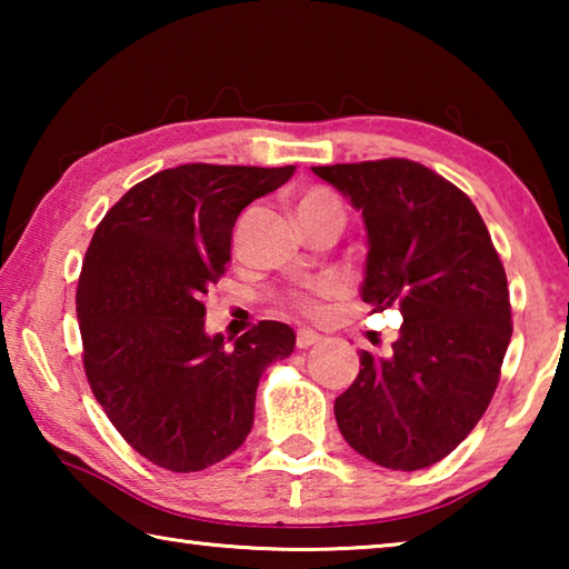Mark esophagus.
I'll return each mask as SVG.
<instances>
[{"label": "esophagus", "mask_w": 569, "mask_h": 569, "mask_svg": "<svg viewBox=\"0 0 569 569\" xmlns=\"http://www.w3.org/2000/svg\"><path fill=\"white\" fill-rule=\"evenodd\" d=\"M321 341V336L316 333V331H308V329H298L296 331V346L298 349H308V346H313V343H319Z\"/></svg>", "instance_id": "1"}]
</instances>
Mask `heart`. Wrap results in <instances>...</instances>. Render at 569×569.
Masks as SVG:
<instances>
[{"mask_svg": "<svg viewBox=\"0 0 569 569\" xmlns=\"http://www.w3.org/2000/svg\"><path fill=\"white\" fill-rule=\"evenodd\" d=\"M296 213H298V220H301V223H303V220H311V218H319V216H331V213L343 218V206H341V200L333 190L323 188V186H308V188L298 192ZM339 291H341L339 281H333V278H319V281L288 291L283 296V303L288 308H293V311L303 313V316H319L326 298H331Z\"/></svg>", "mask_w": 569, "mask_h": 569, "instance_id": "obj_1", "label": "heart"}]
</instances>
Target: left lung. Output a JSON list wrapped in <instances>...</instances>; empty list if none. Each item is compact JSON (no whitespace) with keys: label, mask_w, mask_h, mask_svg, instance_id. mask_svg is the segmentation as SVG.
Wrapping results in <instances>:
<instances>
[{"label":"left lung","mask_w":569,"mask_h":569,"mask_svg":"<svg viewBox=\"0 0 569 569\" xmlns=\"http://www.w3.org/2000/svg\"><path fill=\"white\" fill-rule=\"evenodd\" d=\"M313 172L361 210L369 258L361 298L399 308L387 356L361 351L333 403L343 439L387 469L437 465L477 427L512 339L505 266L479 210L421 162H339Z\"/></svg>","instance_id":"left-lung-1"}]
</instances>
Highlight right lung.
<instances>
[{
  "label": "right lung",
  "instance_id": "add662e5",
  "mask_svg": "<svg viewBox=\"0 0 569 569\" xmlns=\"http://www.w3.org/2000/svg\"><path fill=\"white\" fill-rule=\"evenodd\" d=\"M293 170H160L94 228L77 281L84 377L112 427L152 465L186 475L233 455L253 427L266 366L293 351L286 323L261 321L226 346L203 321L240 210Z\"/></svg>",
  "mask_w": 569,
  "mask_h": 569
}]
</instances>
